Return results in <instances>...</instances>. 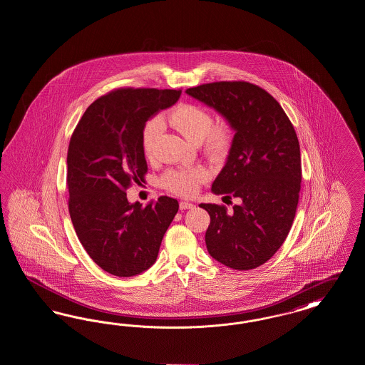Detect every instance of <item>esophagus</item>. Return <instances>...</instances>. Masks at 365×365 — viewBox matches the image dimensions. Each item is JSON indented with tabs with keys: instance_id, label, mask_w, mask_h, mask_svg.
<instances>
[{
	"instance_id": "34e87169",
	"label": "esophagus",
	"mask_w": 365,
	"mask_h": 365,
	"mask_svg": "<svg viewBox=\"0 0 365 365\" xmlns=\"http://www.w3.org/2000/svg\"><path fill=\"white\" fill-rule=\"evenodd\" d=\"M179 208H180V210L194 208V204H191V202H186V201H182V202L179 204Z\"/></svg>"
}]
</instances>
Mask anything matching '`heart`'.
I'll return each mask as SVG.
<instances>
[{
  "mask_svg": "<svg viewBox=\"0 0 365 365\" xmlns=\"http://www.w3.org/2000/svg\"><path fill=\"white\" fill-rule=\"evenodd\" d=\"M167 122L192 143H200L202 152L213 161H223L231 152L234 143V130L228 120H216L208 108L200 104L185 103L176 105L167 115ZM161 122L152 119L142 131V149L145 156L152 157ZM208 171L195 165L191 168L170 170L161 176V186L180 197L194 195L200 186L208 180Z\"/></svg>",
  "mask_w": 365,
  "mask_h": 365,
  "instance_id": "1",
  "label": "heart"
}]
</instances>
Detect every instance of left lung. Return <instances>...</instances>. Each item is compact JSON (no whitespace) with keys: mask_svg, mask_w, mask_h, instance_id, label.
<instances>
[{"mask_svg":"<svg viewBox=\"0 0 365 365\" xmlns=\"http://www.w3.org/2000/svg\"><path fill=\"white\" fill-rule=\"evenodd\" d=\"M186 93L215 108L235 130L212 191L240 198V204L231 210L200 205L210 216L209 255L232 269L257 268L278 252L294 220L302 178L294 127L268 91L249 82H212Z\"/></svg>","mask_w":365,"mask_h":365,"instance_id":"8db88e82","label":"left lung"}]
</instances>
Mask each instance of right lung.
Instances as JSON below:
<instances>
[{"label":"right lung","mask_w":365,"mask_h":365,"mask_svg":"<svg viewBox=\"0 0 365 365\" xmlns=\"http://www.w3.org/2000/svg\"><path fill=\"white\" fill-rule=\"evenodd\" d=\"M182 90L120 87L97 98L71 137L67 155L68 210L87 255L115 277H134L155 264L179 204L161 195L145 208L125 191L145 182L142 131Z\"/></svg>","instance_id":"1"}]
</instances>
